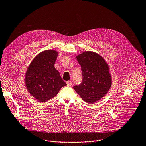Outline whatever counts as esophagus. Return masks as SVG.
Wrapping results in <instances>:
<instances>
[{
  "label": "esophagus",
  "mask_w": 146,
  "mask_h": 146,
  "mask_svg": "<svg viewBox=\"0 0 146 146\" xmlns=\"http://www.w3.org/2000/svg\"><path fill=\"white\" fill-rule=\"evenodd\" d=\"M66 83H67V85H68V86H72V82L70 81H67Z\"/></svg>",
  "instance_id": "1"
}]
</instances>
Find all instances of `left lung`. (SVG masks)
<instances>
[{
    "label": "left lung",
    "instance_id": "1",
    "mask_svg": "<svg viewBox=\"0 0 146 146\" xmlns=\"http://www.w3.org/2000/svg\"><path fill=\"white\" fill-rule=\"evenodd\" d=\"M81 66L82 82L73 87L81 98L93 104L104 97L112 85L110 68L105 59L99 54L85 51L76 56Z\"/></svg>",
    "mask_w": 146,
    "mask_h": 146
}]
</instances>
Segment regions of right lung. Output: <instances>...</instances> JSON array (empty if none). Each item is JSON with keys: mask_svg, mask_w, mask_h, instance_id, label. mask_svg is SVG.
Returning <instances> with one entry per match:
<instances>
[{"mask_svg": "<svg viewBox=\"0 0 146 146\" xmlns=\"http://www.w3.org/2000/svg\"><path fill=\"white\" fill-rule=\"evenodd\" d=\"M58 52L48 49L38 53L29 64L25 73V85L29 93L39 102L54 97L66 85L54 63Z\"/></svg>", "mask_w": 146, "mask_h": 146, "instance_id": "1", "label": "right lung"}]
</instances>
